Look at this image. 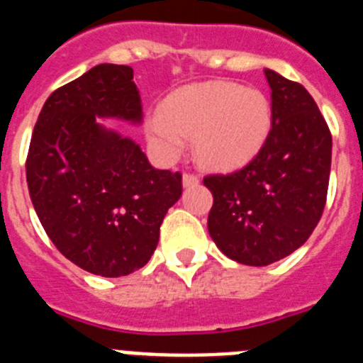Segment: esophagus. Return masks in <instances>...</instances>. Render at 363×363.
I'll list each match as a JSON object with an SVG mask.
<instances>
[{
  "instance_id": "obj_1",
  "label": "esophagus",
  "mask_w": 363,
  "mask_h": 363,
  "mask_svg": "<svg viewBox=\"0 0 363 363\" xmlns=\"http://www.w3.org/2000/svg\"><path fill=\"white\" fill-rule=\"evenodd\" d=\"M182 184H184L186 188L199 184V177H197L195 173H184V175H182Z\"/></svg>"
}]
</instances>
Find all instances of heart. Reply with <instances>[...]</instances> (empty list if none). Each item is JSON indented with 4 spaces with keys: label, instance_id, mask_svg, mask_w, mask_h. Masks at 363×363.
Wrapping results in <instances>:
<instances>
[{
    "label": "heart",
    "instance_id": "b5f03b06",
    "mask_svg": "<svg viewBox=\"0 0 363 363\" xmlns=\"http://www.w3.org/2000/svg\"><path fill=\"white\" fill-rule=\"evenodd\" d=\"M272 129L267 94L232 82H206L175 91L147 118L151 146L177 159L184 137H194L195 157L212 168H235L259 153Z\"/></svg>",
    "mask_w": 363,
    "mask_h": 363
}]
</instances>
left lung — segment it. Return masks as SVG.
Returning a JSON list of instances; mask_svg holds the SVG:
<instances>
[{"mask_svg":"<svg viewBox=\"0 0 363 363\" xmlns=\"http://www.w3.org/2000/svg\"><path fill=\"white\" fill-rule=\"evenodd\" d=\"M272 129L245 168L203 179L212 191L208 232L230 259L264 267L298 250L327 201L333 137L301 84L264 69Z\"/></svg>","mask_w":363,"mask_h":363,"instance_id":"left-lung-1","label":"left lung"}]
</instances>
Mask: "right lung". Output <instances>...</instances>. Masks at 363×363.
Masks as SVG:
<instances>
[{"label":"right lung","instance_id":"add662e5","mask_svg":"<svg viewBox=\"0 0 363 363\" xmlns=\"http://www.w3.org/2000/svg\"><path fill=\"white\" fill-rule=\"evenodd\" d=\"M100 118L143 121L129 65L100 64L50 93L25 162L33 206L69 261L104 277L143 269L182 175L155 169L138 144Z\"/></svg>","mask_w":363,"mask_h":363}]
</instances>
